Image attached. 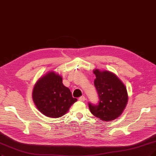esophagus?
<instances>
[{"mask_svg": "<svg viewBox=\"0 0 156 156\" xmlns=\"http://www.w3.org/2000/svg\"><path fill=\"white\" fill-rule=\"evenodd\" d=\"M78 100L80 101H84L85 100V98L84 96H80V97L78 98Z\"/></svg>", "mask_w": 156, "mask_h": 156, "instance_id": "esophagus-1", "label": "esophagus"}]
</instances>
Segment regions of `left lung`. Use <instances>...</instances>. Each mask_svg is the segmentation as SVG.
I'll return each mask as SVG.
<instances>
[{
	"mask_svg": "<svg viewBox=\"0 0 156 156\" xmlns=\"http://www.w3.org/2000/svg\"><path fill=\"white\" fill-rule=\"evenodd\" d=\"M94 86L98 95L96 105L89 103L90 112L94 116L109 122L119 117L128 101L127 91L124 84L114 74L95 69Z\"/></svg>",
	"mask_w": 156,
	"mask_h": 156,
	"instance_id": "obj_1",
	"label": "left lung"
}]
</instances>
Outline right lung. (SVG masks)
Returning <instances> with one entry per match:
<instances>
[{
  "label": "right lung",
  "mask_w": 156,
  "mask_h": 156,
  "mask_svg": "<svg viewBox=\"0 0 156 156\" xmlns=\"http://www.w3.org/2000/svg\"><path fill=\"white\" fill-rule=\"evenodd\" d=\"M33 100L40 112L52 118L62 116L77 101L63 85L62 78L53 72L39 79L33 89Z\"/></svg>",
  "instance_id": "obj_1"
}]
</instances>
